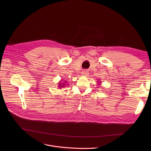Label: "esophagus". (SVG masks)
Returning <instances> with one entry per match:
<instances>
[{"label": "esophagus", "mask_w": 151, "mask_h": 151, "mask_svg": "<svg viewBox=\"0 0 151 151\" xmlns=\"http://www.w3.org/2000/svg\"><path fill=\"white\" fill-rule=\"evenodd\" d=\"M81 74L83 76H87V75L89 74V73H88V71H87V70H83L82 72H81Z\"/></svg>", "instance_id": "1"}]
</instances>
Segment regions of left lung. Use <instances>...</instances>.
<instances>
[{
    "label": "left lung",
    "instance_id": "obj_1",
    "mask_svg": "<svg viewBox=\"0 0 151 151\" xmlns=\"http://www.w3.org/2000/svg\"><path fill=\"white\" fill-rule=\"evenodd\" d=\"M97 82H99V83H101V82H100V81H97ZM100 84H99L98 85H100Z\"/></svg>",
    "mask_w": 151,
    "mask_h": 151
}]
</instances>
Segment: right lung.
Returning <instances> with one entry per match:
<instances>
[{
	"instance_id": "obj_1",
	"label": "right lung",
	"mask_w": 151,
	"mask_h": 151,
	"mask_svg": "<svg viewBox=\"0 0 151 151\" xmlns=\"http://www.w3.org/2000/svg\"><path fill=\"white\" fill-rule=\"evenodd\" d=\"M64 83H66V82H63V83H61V82H60V83H59L58 84V86H59V88H63V87L65 86V84Z\"/></svg>"
}]
</instances>
